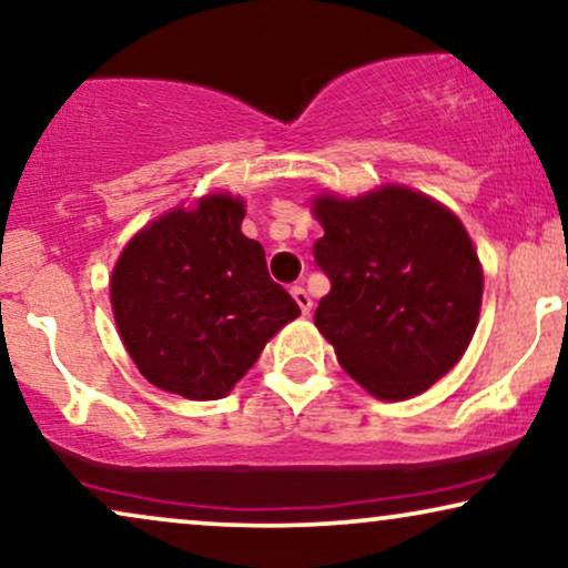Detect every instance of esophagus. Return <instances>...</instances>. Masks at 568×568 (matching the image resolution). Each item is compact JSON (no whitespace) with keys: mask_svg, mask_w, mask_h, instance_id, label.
I'll list each match as a JSON object with an SVG mask.
<instances>
[{"mask_svg":"<svg viewBox=\"0 0 568 568\" xmlns=\"http://www.w3.org/2000/svg\"><path fill=\"white\" fill-rule=\"evenodd\" d=\"M292 297H294V302H297V305H300L302 315H307V313H311V307H313V300H311V294H307L305 290H302V286H292Z\"/></svg>","mask_w":568,"mask_h":568,"instance_id":"34e87169","label":"esophagus"}]
</instances>
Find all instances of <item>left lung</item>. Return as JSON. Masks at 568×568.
I'll use <instances>...</instances> for the list:
<instances>
[{
    "label": "left lung",
    "instance_id": "8db88e82",
    "mask_svg": "<svg viewBox=\"0 0 568 568\" xmlns=\"http://www.w3.org/2000/svg\"><path fill=\"white\" fill-rule=\"evenodd\" d=\"M313 253L331 278L315 326L338 365L375 399L428 392L473 342L483 263L462 219L407 185L318 193Z\"/></svg>",
    "mask_w": 568,
    "mask_h": 568
}]
</instances>
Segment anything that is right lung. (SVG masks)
Masks as SVG:
<instances>
[{"label": "right lung", "instance_id": "right-lung-1", "mask_svg": "<svg viewBox=\"0 0 568 568\" xmlns=\"http://www.w3.org/2000/svg\"><path fill=\"white\" fill-rule=\"evenodd\" d=\"M245 201L209 193L130 237L109 276L120 338L145 381L193 402L221 399L300 315L242 234Z\"/></svg>", "mask_w": 568, "mask_h": 568}]
</instances>
